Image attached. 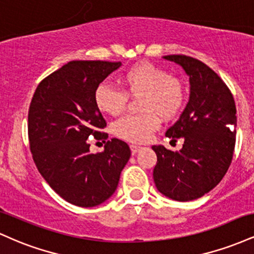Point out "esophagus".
Listing matches in <instances>:
<instances>
[{"label": "esophagus", "mask_w": 254, "mask_h": 254, "mask_svg": "<svg viewBox=\"0 0 254 254\" xmlns=\"http://www.w3.org/2000/svg\"><path fill=\"white\" fill-rule=\"evenodd\" d=\"M130 149H131V151H132L133 154H136L137 151H138L139 149H141V145H137V144H131V145H130Z\"/></svg>", "instance_id": "34e87169"}]
</instances>
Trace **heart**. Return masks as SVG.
<instances>
[{"mask_svg":"<svg viewBox=\"0 0 254 254\" xmlns=\"http://www.w3.org/2000/svg\"><path fill=\"white\" fill-rule=\"evenodd\" d=\"M123 89L101 84L94 94L95 105L101 112L118 116L127 109V95L138 97L137 115H127L113 125L119 138L132 143H143L164 121L173 119L186 100V86L183 78L172 75L162 66L139 62L127 68L119 77Z\"/></svg>","mask_w":254,"mask_h":254,"instance_id":"1","label":"heart"}]
</instances>
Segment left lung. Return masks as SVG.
I'll return each mask as SVG.
<instances>
[{
	"label": "left lung",
	"instance_id": "left-lung-1",
	"mask_svg": "<svg viewBox=\"0 0 254 254\" xmlns=\"http://www.w3.org/2000/svg\"><path fill=\"white\" fill-rule=\"evenodd\" d=\"M164 58L183 66L190 76V100L166 136L184 139L179 151L153 145L157 162L153 178L157 190L179 202L197 199L222 180L233 160L237 107L222 78L205 63L185 55Z\"/></svg>",
	"mask_w": 254,
	"mask_h": 254
}]
</instances>
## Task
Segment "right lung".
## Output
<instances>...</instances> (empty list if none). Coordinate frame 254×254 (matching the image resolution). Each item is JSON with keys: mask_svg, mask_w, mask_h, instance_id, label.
<instances>
[{"mask_svg": "<svg viewBox=\"0 0 254 254\" xmlns=\"http://www.w3.org/2000/svg\"><path fill=\"white\" fill-rule=\"evenodd\" d=\"M121 62L71 61L43 78L28 109V141L38 171L66 202L90 208L117 189L121 172L129 161V145L109 138L95 90ZM105 143L92 154L86 139Z\"/></svg>", "mask_w": 254, "mask_h": 254, "instance_id": "obj_1", "label": "right lung"}]
</instances>
